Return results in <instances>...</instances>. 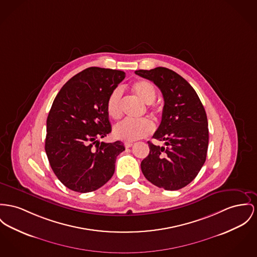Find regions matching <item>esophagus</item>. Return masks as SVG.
Listing matches in <instances>:
<instances>
[{
    "mask_svg": "<svg viewBox=\"0 0 257 257\" xmlns=\"http://www.w3.org/2000/svg\"><path fill=\"white\" fill-rule=\"evenodd\" d=\"M133 145H134L133 142H124V147L125 148H131Z\"/></svg>",
    "mask_w": 257,
    "mask_h": 257,
    "instance_id": "1",
    "label": "esophagus"
}]
</instances>
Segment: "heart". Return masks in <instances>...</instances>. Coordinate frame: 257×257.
<instances>
[{"label": "heart", "mask_w": 257, "mask_h": 257, "mask_svg": "<svg viewBox=\"0 0 257 257\" xmlns=\"http://www.w3.org/2000/svg\"><path fill=\"white\" fill-rule=\"evenodd\" d=\"M132 89L137 97L146 104H151L154 102L156 99V88L154 85L149 81H137L132 86ZM121 88L116 87L111 91L106 102L107 114L112 119H119L121 116ZM149 109L152 110V112L156 114L154 109L150 107ZM154 122L147 118L137 120L125 119L115 124L113 128V134L114 137L120 140L134 141L150 136L154 132Z\"/></svg>", "instance_id": "1"}]
</instances>
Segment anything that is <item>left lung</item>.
Here are the masks:
<instances>
[{
    "label": "left lung",
    "mask_w": 257,
    "mask_h": 257,
    "mask_svg": "<svg viewBox=\"0 0 257 257\" xmlns=\"http://www.w3.org/2000/svg\"><path fill=\"white\" fill-rule=\"evenodd\" d=\"M136 74L152 81L165 101L162 121L153 138L165 141L166 146L148 141L150 152L141 162V171L159 188H183L198 175L206 159L208 123L205 108L188 82L171 69L137 70Z\"/></svg>",
    "instance_id": "1"
}]
</instances>
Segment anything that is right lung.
<instances>
[{
    "label": "right lung",
    "instance_id": "obj_1",
    "mask_svg": "<svg viewBox=\"0 0 257 257\" xmlns=\"http://www.w3.org/2000/svg\"><path fill=\"white\" fill-rule=\"evenodd\" d=\"M124 77L120 70L89 67L71 78L53 100L45 149L54 174L72 191H95L114 174L124 146L98 139L111 133L106 102Z\"/></svg>",
    "mask_w": 257,
    "mask_h": 257
}]
</instances>
